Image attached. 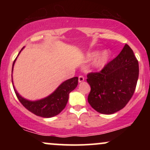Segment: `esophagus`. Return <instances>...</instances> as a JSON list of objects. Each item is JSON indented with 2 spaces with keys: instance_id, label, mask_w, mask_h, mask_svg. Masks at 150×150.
I'll return each mask as SVG.
<instances>
[{
  "instance_id": "obj_1",
  "label": "esophagus",
  "mask_w": 150,
  "mask_h": 150,
  "mask_svg": "<svg viewBox=\"0 0 150 150\" xmlns=\"http://www.w3.org/2000/svg\"><path fill=\"white\" fill-rule=\"evenodd\" d=\"M84 80H85V77L82 76V75H80V76L78 77V81H79V82H83Z\"/></svg>"
}]
</instances>
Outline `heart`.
Returning <instances> with one entry per match:
<instances>
[{
    "label": "heart",
    "instance_id": "heart-1",
    "mask_svg": "<svg viewBox=\"0 0 150 150\" xmlns=\"http://www.w3.org/2000/svg\"><path fill=\"white\" fill-rule=\"evenodd\" d=\"M98 53H99L97 51H91V52H89L87 54V58L88 60H92L95 58L98 55V57H98H96L97 58L94 60L93 65H94V68H101L107 63L110 57V53L107 50H105V51H102L99 55H98Z\"/></svg>",
    "mask_w": 150,
    "mask_h": 150
}]
</instances>
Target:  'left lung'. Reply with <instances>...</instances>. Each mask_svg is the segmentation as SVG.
<instances>
[{"label":"left lung","instance_id":"1","mask_svg":"<svg viewBox=\"0 0 150 150\" xmlns=\"http://www.w3.org/2000/svg\"><path fill=\"white\" fill-rule=\"evenodd\" d=\"M138 75V61L131 48L125 44L101 71L87 74V82L91 87L89 104L103 114L120 111L133 95Z\"/></svg>","mask_w":150,"mask_h":150}]
</instances>
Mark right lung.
Here are the masks:
<instances>
[{"label": "right lung", "instance_id": "add662e5", "mask_svg": "<svg viewBox=\"0 0 150 150\" xmlns=\"http://www.w3.org/2000/svg\"><path fill=\"white\" fill-rule=\"evenodd\" d=\"M16 59L13 62V69ZM77 83H78V77H74L63 82L52 94H50L47 97L40 100L33 101H29L22 97L17 92L13 84V86L19 101L28 111L43 118H51L59 114L64 109L68 103L70 92L76 88Z\"/></svg>", "mask_w": 150, "mask_h": 150}]
</instances>
